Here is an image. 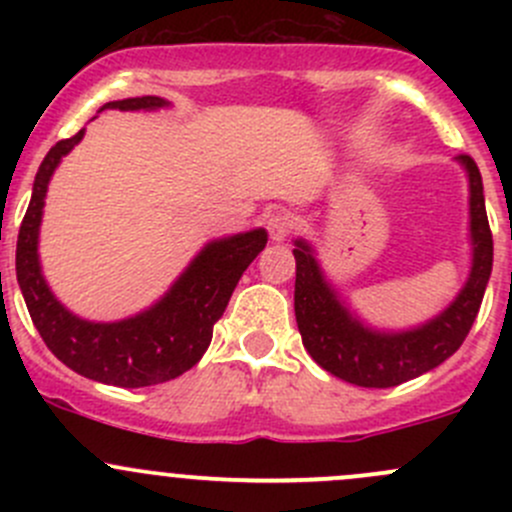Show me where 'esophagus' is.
<instances>
[{"instance_id":"34e87169","label":"esophagus","mask_w":512,"mask_h":512,"mask_svg":"<svg viewBox=\"0 0 512 512\" xmlns=\"http://www.w3.org/2000/svg\"><path fill=\"white\" fill-rule=\"evenodd\" d=\"M267 232H270V237L275 242L287 240V237L294 232V218L289 213L277 210V213H272L270 218H267Z\"/></svg>"}]
</instances>
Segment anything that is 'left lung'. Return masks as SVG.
Listing matches in <instances>:
<instances>
[{"instance_id": "8db88e82", "label": "left lung", "mask_w": 512, "mask_h": 512, "mask_svg": "<svg viewBox=\"0 0 512 512\" xmlns=\"http://www.w3.org/2000/svg\"><path fill=\"white\" fill-rule=\"evenodd\" d=\"M471 180L473 267L456 302L414 332L381 334L361 327L324 282L312 250L297 240L294 314L309 356L337 379L364 389H389L416 379L458 352L471 332L493 270V232L485 215L483 178L476 160L458 156Z\"/></svg>"}]
</instances>
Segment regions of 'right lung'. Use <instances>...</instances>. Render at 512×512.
Listing matches in <instances>:
<instances>
[{
    "label": "right lung",
    "mask_w": 512,
    "mask_h": 512,
    "mask_svg": "<svg viewBox=\"0 0 512 512\" xmlns=\"http://www.w3.org/2000/svg\"><path fill=\"white\" fill-rule=\"evenodd\" d=\"M160 106H165L163 98L138 96L111 101L103 108L138 111ZM81 138L84 128L76 136L51 146L41 160L32 200L17 237V282L36 332L51 354L76 374L121 389L163 384L193 369L210 347L215 322L223 317L242 272L265 250L267 232L252 230L210 242L156 307L138 317L113 324L74 317L56 302L41 277L36 240L51 173L61 156H66Z\"/></svg>",
    "instance_id": "1"
}]
</instances>
